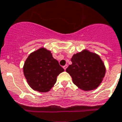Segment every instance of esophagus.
<instances>
[{"label": "esophagus", "instance_id": "1", "mask_svg": "<svg viewBox=\"0 0 122 122\" xmlns=\"http://www.w3.org/2000/svg\"><path fill=\"white\" fill-rule=\"evenodd\" d=\"M67 64H66V65H65V66H63V68H64V70H66V68H67Z\"/></svg>", "mask_w": 122, "mask_h": 122}]
</instances>
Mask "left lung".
Segmentation results:
<instances>
[{
	"instance_id": "left-lung-1",
	"label": "left lung",
	"mask_w": 122,
	"mask_h": 122,
	"mask_svg": "<svg viewBox=\"0 0 122 122\" xmlns=\"http://www.w3.org/2000/svg\"><path fill=\"white\" fill-rule=\"evenodd\" d=\"M71 61L72 64L66 71L79 89L91 91L101 84L105 76V67L99 55L84 50L74 55Z\"/></svg>"
}]
</instances>
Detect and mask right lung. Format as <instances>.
Segmentation results:
<instances>
[{
  "mask_svg": "<svg viewBox=\"0 0 122 122\" xmlns=\"http://www.w3.org/2000/svg\"><path fill=\"white\" fill-rule=\"evenodd\" d=\"M64 71L51 51L44 48L31 53L23 66V73L28 85L40 92L50 91L56 83L57 76Z\"/></svg>",
  "mask_w": 122,
  "mask_h": 122,
  "instance_id": "right-lung-1",
  "label": "right lung"
}]
</instances>
